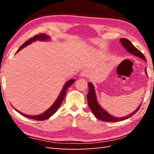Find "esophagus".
<instances>
[{
  "label": "esophagus",
  "mask_w": 154,
  "mask_h": 154,
  "mask_svg": "<svg viewBox=\"0 0 154 154\" xmlns=\"http://www.w3.org/2000/svg\"><path fill=\"white\" fill-rule=\"evenodd\" d=\"M88 75H89V72H88L87 70L82 71L80 74L81 77H88Z\"/></svg>",
  "instance_id": "1"
}]
</instances>
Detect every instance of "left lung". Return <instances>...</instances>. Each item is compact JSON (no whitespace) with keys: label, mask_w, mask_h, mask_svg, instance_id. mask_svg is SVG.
Returning <instances> with one entry per match:
<instances>
[{"label":"left lung","mask_w":154,"mask_h":154,"mask_svg":"<svg viewBox=\"0 0 154 154\" xmlns=\"http://www.w3.org/2000/svg\"><path fill=\"white\" fill-rule=\"evenodd\" d=\"M120 42L123 45V46L125 48L126 50L128 51L130 54L132 55H134L135 56L141 58L142 60L146 61V59L142 52L139 50H138V49H137L134 45L130 42V41L128 40V39L121 38ZM145 72L146 73V69H145ZM88 86H89V93H88L87 96V100H88V105H89L90 109L94 114V115L98 119L104 121V122H119V121H122V120L128 119V118L132 116L134 114L138 112V110H139L140 107L142 104V103L140 104V106L137 108V109L135 110V111H134L132 113L129 114V115H127L124 117H120V118L113 116L112 115H110L109 113H108L106 110H104L103 108H101V106L99 105V103H98L97 100L95 91H94V88L93 85V84L89 83H88Z\"/></svg>","instance_id":"8db88e82"}]
</instances>
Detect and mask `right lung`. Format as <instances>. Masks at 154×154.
<instances>
[{"label": "right lung", "mask_w": 154, "mask_h": 154, "mask_svg": "<svg viewBox=\"0 0 154 154\" xmlns=\"http://www.w3.org/2000/svg\"><path fill=\"white\" fill-rule=\"evenodd\" d=\"M48 39H50V37L48 36V35H45L44 34H37V35H35L34 37H32L31 38L29 39L28 40H27L26 42H25L24 44H23L20 48L18 50L16 51V53L18 52L20 50H22V48H24V47L27 46L28 45L30 44L32 42H34L36 40H47ZM75 82V79H71L69 81H68L65 84V85L63 88V89H62L61 92L60 93V95H59L58 98L57 99V100H55V102L54 103L53 105H52L50 109H48L45 112H43L41 114H39V115L37 116H31V115H27V114H23L20 112H19V111L16 110L17 112H18L20 114H22V115L28 118V119H34V120H46L48 119H49L50 116H51L53 114L56 112V111L58 110L59 107L61 106V104L63 102V100L65 98V94H66L67 92V90L69 87L72 84Z\"/></svg>", "instance_id": "1"}]
</instances>
